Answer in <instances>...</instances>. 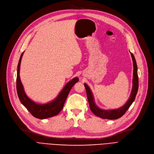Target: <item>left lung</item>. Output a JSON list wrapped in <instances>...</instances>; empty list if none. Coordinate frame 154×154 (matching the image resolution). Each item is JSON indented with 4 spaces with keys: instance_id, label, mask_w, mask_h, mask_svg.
Listing matches in <instances>:
<instances>
[{
    "instance_id": "8db88e82",
    "label": "left lung",
    "mask_w": 154,
    "mask_h": 154,
    "mask_svg": "<svg viewBox=\"0 0 154 154\" xmlns=\"http://www.w3.org/2000/svg\"><path fill=\"white\" fill-rule=\"evenodd\" d=\"M131 55H132V58L133 60V64H134L133 87H132V90L130 98H129L127 103L123 107L117 109L109 110H105L99 109L97 106H96L94 102V97L89 87H88L86 84H84L90 109L94 115L102 119H110V120L117 119L119 118H120L125 114V113L127 112V110L128 109V108L130 107L133 102L134 101L135 96L137 95V91H138V88H139V78H138V74H137V63H136L134 56L132 53H131Z\"/></svg>"
}]
</instances>
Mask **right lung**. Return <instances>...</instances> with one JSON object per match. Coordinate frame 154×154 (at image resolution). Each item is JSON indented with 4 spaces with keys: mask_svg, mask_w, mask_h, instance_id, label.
Wrapping results in <instances>:
<instances>
[{
    "mask_svg": "<svg viewBox=\"0 0 154 154\" xmlns=\"http://www.w3.org/2000/svg\"><path fill=\"white\" fill-rule=\"evenodd\" d=\"M23 54V52L21 54L19 61L17 74V92L20 101L23 105L24 107L30 112V114L35 118L44 119L57 116L62 110L70 91L73 85L79 81V79L77 77H75L70 80L63 87L57 97L51 102L46 104H37L31 100L26 95L20 81L19 72Z\"/></svg>",
    "mask_w": 154,
    "mask_h": 154,
    "instance_id": "right-lung-1",
    "label": "right lung"
}]
</instances>
